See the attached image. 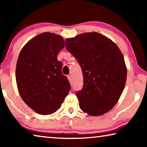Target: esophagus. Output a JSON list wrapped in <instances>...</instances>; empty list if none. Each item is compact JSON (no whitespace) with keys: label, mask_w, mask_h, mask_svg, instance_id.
<instances>
[{"label":"esophagus","mask_w":147,"mask_h":147,"mask_svg":"<svg viewBox=\"0 0 147 147\" xmlns=\"http://www.w3.org/2000/svg\"><path fill=\"white\" fill-rule=\"evenodd\" d=\"M67 78L69 80V81L71 82L72 80V76H71V75H68L67 76Z\"/></svg>","instance_id":"1"}]
</instances>
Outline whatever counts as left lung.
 <instances>
[{
  "label": "left lung",
  "instance_id": "1",
  "mask_svg": "<svg viewBox=\"0 0 147 147\" xmlns=\"http://www.w3.org/2000/svg\"><path fill=\"white\" fill-rule=\"evenodd\" d=\"M67 51L80 65L84 86L76 93L84 112L99 116L117 103L125 86L127 68L118 46L98 32H86L65 40Z\"/></svg>",
  "mask_w": 147,
  "mask_h": 147
}]
</instances>
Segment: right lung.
<instances>
[{
	"label": "right lung",
	"mask_w": 147,
	"mask_h": 147,
	"mask_svg": "<svg viewBox=\"0 0 147 147\" xmlns=\"http://www.w3.org/2000/svg\"><path fill=\"white\" fill-rule=\"evenodd\" d=\"M65 47L59 35L43 32L32 38L21 49L16 71L19 93L27 106L40 115L60 108L71 89L61 73L59 52Z\"/></svg>",
	"instance_id": "1"
}]
</instances>
